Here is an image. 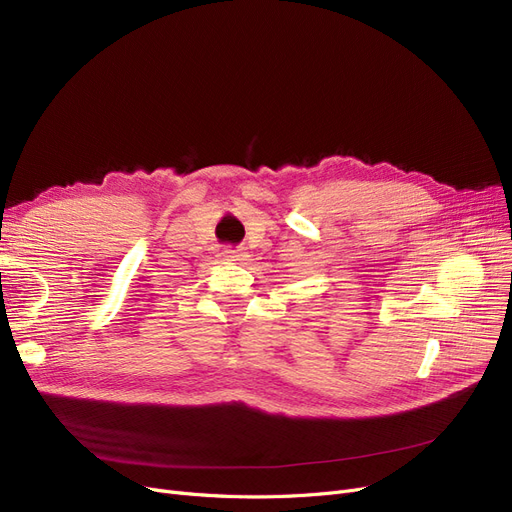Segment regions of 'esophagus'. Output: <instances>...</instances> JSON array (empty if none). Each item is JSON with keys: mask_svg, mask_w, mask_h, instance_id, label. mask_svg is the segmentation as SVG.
<instances>
[{"mask_svg": "<svg viewBox=\"0 0 512 512\" xmlns=\"http://www.w3.org/2000/svg\"><path fill=\"white\" fill-rule=\"evenodd\" d=\"M239 258H241V254L237 250H233V248H224L222 250V260H239Z\"/></svg>", "mask_w": 512, "mask_h": 512, "instance_id": "esophagus-1", "label": "esophagus"}]
</instances>
